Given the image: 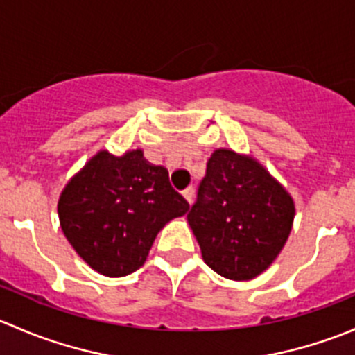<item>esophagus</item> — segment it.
<instances>
[{
  "label": "esophagus",
  "mask_w": 355,
  "mask_h": 355,
  "mask_svg": "<svg viewBox=\"0 0 355 355\" xmlns=\"http://www.w3.org/2000/svg\"><path fill=\"white\" fill-rule=\"evenodd\" d=\"M182 194H184L185 200H187V202L191 204V202H192V199H194V189H192V187H187V189H185L184 192H182Z\"/></svg>",
  "instance_id": "34e87169"
}]
</instances>
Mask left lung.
I'll return each mask as SVG.
<instances>
[{
	"instance_id": "1",
	"label": "left lung",
	"mask_w": 355,
	"mask_h": 355,
	"mask_svg": "<svg viewBox=\"0 0 355 355\" xmlns=\"http://www.w3.org/2000/svg\"><path fill=\"white\" fill-rule=\"evenodd\" d=\"M293 216L290 194L259 161L216 149L187 220L204 263L228 280L247 282L277 259Z\"/></svg>"
}]
</instances>
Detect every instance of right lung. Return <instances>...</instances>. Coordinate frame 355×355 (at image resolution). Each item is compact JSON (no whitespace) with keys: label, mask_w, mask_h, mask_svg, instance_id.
Instances as JSON below:
<instances>
[{"label":"right lung","mask_w":355,"mask_h":355,"mask_svg":"<svg viewBox=\"0 0 355 355\" xmlns=\"http://www.w3.org/2000/svg\"><path fill=\"white\" fill-rule=\"evenodd\" d=\"M187 211L166 168L149 163L141 149L123 156L99 151L70 178L58 200L67 241L92 270L111 278L137 271L157 232Z\"/></svg>","instance_id":"1"}]
</instances>
